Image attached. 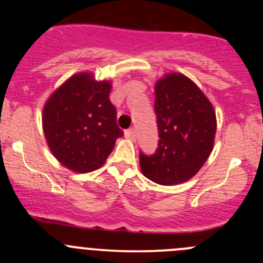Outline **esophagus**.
<instances>
[{"mask_svg":"<svg viewBox=\"0 0 263 263\" xmlns=\"http://www.w3.org/2000/svg\"><path fill=\"white\" fill-rule=\"evenodd\" d=\"M124 136H126L127 139H129V140H135V139H136V132H135L134 128H129V129H127L126 132H124Z\"/></svg>","mask_w":263,"mask_h":263,"instance_id":"1","label":"esophagus"}]
</instances>
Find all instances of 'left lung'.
<instances>
[{"instance_id": "8db88e82", "label": "left lung", "mask_w": 263, "mask_h": 263, "mask_svg": "<svg viewBox=\"0 0 263 263\" xmlns=\"http://www.w3.org/2000/svg\"><path fill=\"white\" fill-rule=\"evenodd\" d=\"M159 144L154 155L140 153L142 174L163 185L192 178L214 147L216 116L202 90L183 73H165L155 84Z\"/></svg>"}]
</instances>
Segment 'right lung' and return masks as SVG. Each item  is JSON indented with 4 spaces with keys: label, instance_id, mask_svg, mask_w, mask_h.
<instances>
[{
    "label": "right lung",
    "instance_id": "1",
    "mask_svg": "<svg viewBox=\"0 0 263 263\" xmlns=\"http://www.w3.org/2000/svg\"><path fill=\"white\" fill-rule=\"evenodd\" d=\"M112 82L79 72L52 92L43 107L42 123L50 153L75 173L97 171L115 148L123 131L110 103Z\"/></svg>",
    "mask_w": 263,
    "mask_h": 263
}]
</instances>
